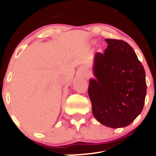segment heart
Here are the masks:
<instances>
[{
	"instance_id": "obj_1",
	"label": "heart",
	"mask_w": 156,
	"mask_h": 156,
	"mask_svg": "<svg viewBox=\"0 0 156 156\" xmlns=\"http://www.w3.org/2000/svg\"><path fill=\"white\" fill-rule=\"evenodd\" d=\"M92 42H93V43H95V41H92Z\"/></svg>"
}]
</instances>
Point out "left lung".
Returning a JSON list of instances; mask_svg holds the SVG:
<instances>
[{"instance_id":"1","label":"left lung","mask_w":156,"mask_h":156,"mask_svg":"<svg viewBox=\"0 0 156 156\" xmlns=\"http://www.w3.org/2000/svg\"><path fill=\"white\" fill-rule=\"evenodd\" d=\"M104 54L94 58L88 93L95 119L106 127H124L141 113L146 95V73L133 49L122 40L106 38Z\"/></svg>"}]
</instances>
